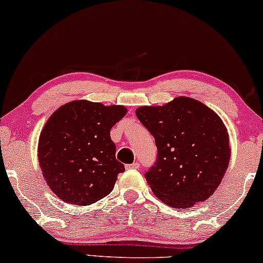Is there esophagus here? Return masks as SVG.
I'll return each mask as SVG.
<instances>
[{"label":"esophagus","instance_id":"obj_1","mask_svg":"<svg viewBox=\"0 0 263 263\" xmlns=\"http://www.w3.org/2000/svg\"><path fill=\"white\" fill-rule=\"evenodd\" d=\"M139 167H140L139 163H133V164L125 165V168H127V170H129V168H134V170H136V168H139Z\"/></svg>","mask_w":263,"mask_h":263}]
</instances>
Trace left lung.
Segmentation results:
<instances>
[{
	"instance_id": "1",
	"label": "left lung",
	"mask_w": 263,
	"mask_h": 263,
	"mask_svg": "<svg viewBox=\"0 0 263 263\" xmlns=\"http://www.w3.org/2000/svg\"><path fill=\"white\" fill-rule=\"evenodd\" d=\"M135 114L156 140L157 160L145 177L158 199L188 208L212 196L231 156L220 117L188 97L163 106H141Z\"/></svg>"
}]
</instances>
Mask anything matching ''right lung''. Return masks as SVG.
Masks as SVG:
<instances>
[{
	"label": "right lung",
	"instance_id": "obj_1",
	"mask_svg": "<svg viewBox=\"0 0 263 263\" xmlns=\"http://www.w3.org/2000/svg\"><path fill=\"white\" fill-rule=\"evenodd\" d=\"M125 114L121 105L75 100L50 116L39 136L38 159L57 197L88 206L109 195L124 171L110 130Z\"/></svg>",
	"mask_w": 263,
	"mask_h": 263
}]
</instances>
